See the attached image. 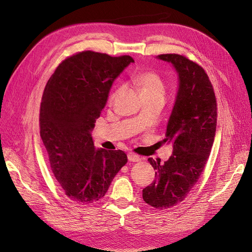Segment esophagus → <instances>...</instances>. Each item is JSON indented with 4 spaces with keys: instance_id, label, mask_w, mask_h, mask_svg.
<instances>
[{
    "instance_id": "34e87169",
    "label": "esophagus",
    "mask_w": 252,
    "mask_h": 252,
    "mask_svg": "<svg viewBox=\"0 0 252 252\" xmlns=\"http://www.w3.org/2000/svg\"><path fill=\"white\" fill-rule=\"evenodd\" d=\"M127 156H128V159L130 162H139L140 159H141L140 157L136 155V154H134V152H129Z\"/></svg>"
}]
</instances>
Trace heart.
<instances>
[{"label": "heart", "mask_w": 252, "mask_h": 252, "mask_svg": "<svg viewBox=\"0 0 252 252\" xmlns=\"http://www.w3.org/2000/svg\"><path fill=\"white\" fill-rule=\"evenodd\" d=\"M143 96L148 95H163L165 94V84L159 75L154 71H144L136 77ZM118 90L113 91L109 96V102L114 100Z\"/></svg>", "instance_id": "b5f03b06"}]
</instances>
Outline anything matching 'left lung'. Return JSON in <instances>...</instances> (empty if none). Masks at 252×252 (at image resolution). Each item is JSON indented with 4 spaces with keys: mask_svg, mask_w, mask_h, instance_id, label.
Listing matches in <instances>:
<instances>
[{
    "mask_svg": "<svg viewBox=\"0 0 252 252\" xmlns=\"http://www.w3.org/2000/svg\"><path fill=\"white\" fill-rule=\"evenodd\" d=\"M179 73V91L164 142L172 144L168 161L149 158L156 180L143 189L145 203L158 210L185 200L199 181L215 141L218 106L212 84L203 67L177 53L158 56Z\"/></svg>",
    "mask_w": 252,
    "mask_h": 252,
    "instance_id": "obj_1",
    "label": "left lung"
}]
</instances>
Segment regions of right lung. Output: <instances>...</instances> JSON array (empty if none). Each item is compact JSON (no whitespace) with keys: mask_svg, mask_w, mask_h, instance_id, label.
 Returning <instances> with one entry per match:
<instances>
[{"mask_svg":"<svg viewBox=\"0 0 252 252\" xmlns=\"http://www.w3.org/2000/svg\"><path fill=\"white\" fill-rule=\"evenodd\" d=\"M132 62L130 56L78 52L57 67L45 86L40 134L52 173L73 202L86 205L102 199L127 163L124 151L95 149L90 131L114 79Z\"/></svg>","mask_w":252,"mask_h":252,"instance_id":"1","label":"right lung"}]
</instances>
